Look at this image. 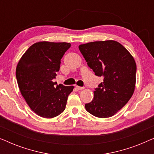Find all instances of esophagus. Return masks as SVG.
Wrapping results in <instances>:
<instances>
[{"mask_svg": "<svg viewBox=\"0 0 154 154\" xmlns=\"http://www.w3.org/2000/svg\"><path fill=\"white\" fill-rule=\"evenodd\" d=\"M75 88H76L78 90H81L84 89L83 87H80V86H78V85H75Z\"/></svg>", "mask_w": 154, "mask_h": 154, "instance_id": "1", "label": "esophagus"}]
</instances>
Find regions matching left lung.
Returning a JSON list of instances; mask_svg holds the SVG:
<instances>
[{
    "label": "left lung",
    "instance_id": "1",
    "mask_svg": "<svg viewBox=\"0 0 154 154\" xmlns=\"http://www.w3.org/2000/svg\"><path fill=\"white\" fill-rule=\"evenodd\" d=\"M79 48L95 75L104 77L85 109L98 118L113 116L134 93L137 66L133 57L121 43L111 40L82 44Z\"/></svg>",
    "mask_w": 154,
    "mask_h": 154
}]
</instances>
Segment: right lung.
<instances>
[{
  "label": "right lung",
  "mask_w": 154,
  "mask_h": 154,
  "mask_svg": "<svg viewBox=\"0 0 154 154\" xmlns=\"http://www.w3.org/2000/svg\"><path fill=\"white\" fill-rule=\"evenodd\" d=\"M69 43L41 41L33 44L23 54L16 68L21 94L31 110L40 116L52 119L64 111L73 86L52 81L60 68L61 59Z\"/></svg>",
  "instance_id": "add662e5"
}]
</instances>
